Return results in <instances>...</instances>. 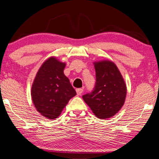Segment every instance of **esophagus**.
<instances>
[{"label":"esophagus","mask_w":159,"mask_h":159,"mask_svg":"<svg viewBox=\"0 0 159 159\" xmlns=\"http://www.w3.org/2000/svg\"><path fill=\"white\" fill-rule=\"evenodd\" d=\"M76 93H77L78 95H80L83 93V89H81V88H79V89H76Z\"/></svg>","instance_id":"esophagus-1"}]
</instances>
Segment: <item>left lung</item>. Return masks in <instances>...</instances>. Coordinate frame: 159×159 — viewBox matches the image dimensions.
I'll list each match as a JSON object with an SVG mask.
<instances>
[{
  "mask_svg": "<svg viewBox=\"0 0 159 159\" xmlns=\"http://www.w3.org/2000/svg\"><path fill=\"white\" fill-rule=\"evenodd\" d=\"M96 83L83 98L98 119H106L119 111L125 102L127 88L116 65L110 61L94 63Z\"/></svg>",
  "mask_w": 159,
  "mask_h": 159,
  "instance_id": "left-lung-1",
  "label": "left lung"
}]
</instances>
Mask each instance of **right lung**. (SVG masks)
<instances>
[{"instance_id": "right-lung-1", "label": "right lung", "mask_w": 159, "mask_h": 159, "mask_svg": "<svg viewBox=\"0 0 159 159\" xmlns=\"http://www.w3.org/2000/svg\"><path fill=\"white\" fill-rule=\"evenodd\" d=\"M65 63L50 57L36 74L32 87V101L39 112L48 119H57L70 99L76 96L63 70Z\"/></svg>"}]
</instances>
